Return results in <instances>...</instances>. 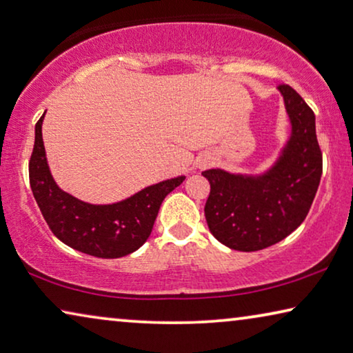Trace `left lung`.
Here are the masks:
<instances>
[{
  "mask_svg": "<svg viewBox=\"0 0 353 353\" xmlns=\"http://www.w3.org/2000/svg\"><path fill=\"white\" fill-rule=\"evenodd\" d=\"M292 123L282 155L261 176L208 170L210 183L204 215L214 238L230 249L255 252L287 238L304 222L322 176V150L315 115L287 83L279 85Z\"/></svg>",
  "mask_w": 353,
  "mask_h": 353,
  "instance_id": "8db88e82",
  "label": "left lung"
}]
</instances>
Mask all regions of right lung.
Listing matches in <instances>:
<instances>
[{
    "mask_svg": "<svg viewBox=\"0 0 353 353\" xmlns=\"http://www.w3.org/2000/svg\"><path fill=\"white\" fill-rule=\"evenodd\" d=\"M42 120L34 130L30 185L47 225L66 245L98 259H120L138 250L154 228L163 199L185 176L163 181L114 204H88L57 185L42 143Z\"/></svg>",
    "mask_w": 353,
    "mask_h": 353,
    "instance_id": "right-lung-1",
    "label": "right lung"
}]
</instances>
